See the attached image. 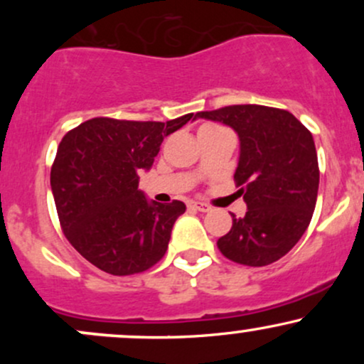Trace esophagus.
Segmentation results:
<instances>
[{
  "label": "esophagus",
  "mask_w": 364,
  "mask_h": 364,
  "mask_svg": "<svg viewBox=\"0 0 364 364\" xmlns=\"http://www.w3.org/2000/svg\"><path fill=\"white\" fill-rule=\"evenodd\" d=\"M188 205H190L191 208H195V210H198V212H210L212 210L210 205H207V203H203V202H190Z\"/></svg>",
  "instance_id": "34e87169"
}]
</instances>
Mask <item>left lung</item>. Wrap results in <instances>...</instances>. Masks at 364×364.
I'll list each match as a JSON object with an SVG mask.
<instances>
[{"mask_svg":"<svg viewBox=\"0 0 364 364\" xmlns=\"http://www.w3.org/2000/svg\"><path fill=\"white\" fill-rule=\"evenodd\" d=\"M240 136L235 181L246 202L217 246L229 260L248 267L277 262L301 240L318 195V159L310 129L289 111L241 104L196 112Z\"/></svg>","mask_w":364,"mask_h":364,"instance_id":"8db88e82","label":"left lung"}]
</instances>
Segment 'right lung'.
Returning <instances> with one entry per match:
<instances>
[{
    "label": "right lung",
    "mask_w": 364,
    "mask_h": 364,
    "mask_svg": "<svg viewBox=\"0 0 364 364\" xmlns=\"http://www.w3.org/2000/svg\"><path fill=\"white\" fill-rule=\"evenodd\" d=\"M191 118H94L63 136L51 168L54 203L65 236L92 265L132 275L164 257L186 205L149 200L139 190V174L152 168L164 136Z\"/></svg>",
    "instance_id": "1"
}]
</instances>
